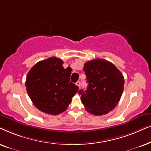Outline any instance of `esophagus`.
Here are the masks:
<instances>
[{
	"instance_id": "1",
	"label": "esophagus",
	"mask_w": 151,
	"mask_h": 151,
	"mask_svg": "<svg viewBox=\"0 0 151 151\" xmlns=\"http://www.w3.org/2000/svg\"><path fill=\"white\" fill-rule=\"evenodd\" d=\"M76 85H77L79 88H80V86H81V82H80V81H77V83H76Z\"/></svg>"
}]
</instances>
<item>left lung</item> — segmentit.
Returning <instances> with one entry per match:
<instances>
[{
	"label": "left lung",
	"instance_id": "obj_1",
	"mask_svg": "<svg viewBox=\"0 0 151 151\" xmlns=\"http://www.w3.org/2000/svg\"><path fill=\"white\" fill-rule=\"evenodd\" d=\"M88 83L86 90H80L86 110L94 115L107 114L116 107L124 91V77L110 62L96 59L84 64Z\"/></svg>",
	"mask_w": 151,
	"mask_h": 151
}]
</instances>
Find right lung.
Returning a JSON list of instances; mask_svg holds the SVG:
<instances>
[{"label": "right lung", "mask_w": 151, "mask_h": 151, "mask_svg": "<svg viewBox=\"0 0 151 151\" xmlns=\"http://www.w3.org/2000/svg\"><path fill=\"white\" fill-rule=\"evenodd\" d=\"M63 61L50 57L36 63L27 73L26 90L34 105L41 112L57 115L65 111L79 87L70 82L72 70Z\"/></svg>", "instance_id": "1"}]
</instances>
